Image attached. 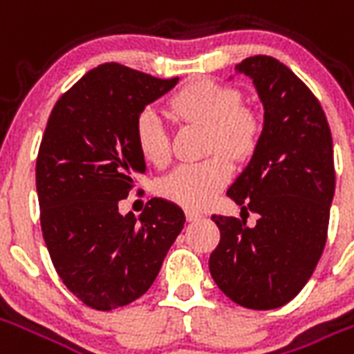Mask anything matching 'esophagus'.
I'll return each mask as SVG.
<instances>
[{
    "label": "esophagus",
    "mask_w": 354,
    "mask_h": 354,
    "mask_svg": "<svg viewBox=\"0 0 354 354\" xmlns=\"http://www.w3.org/2000/svg\"><path fill=\"white\" fill-rule=\"evenodd\" d=\"M185 218L187 222H197L201 218V212H195V210H185Z\"/></svg>",
    "instance_id": "34e87169"
}]
</instances>
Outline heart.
Here are the masks:
<instances>
[{"label": "heart", "mask_w": 354, "mask_h": 354, "mask_svg": "<svg viewBox=\"0 0 354 354\" xmlns=\"http://www.w3.org/2000/svg\"><path fill=\"white\" fill-rule=\"evenodd\" d=\"M172 109L184 121L207 127L208 151H223L233 159H241L252 151L258 123L241 108L237 91L212 81H199L172 98ZM134 136L140 153L147 162L161 167L169 161V132L157 109L140 111ZM225 155L218 153L203 162L178 167L162 178L159 192L182 207L205 208L230 182L231 162Z\"/></svg>", "instance_id": "b5f03b06"}]
</instances>
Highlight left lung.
Masks as SVG:
<instances>
[{
  "mask_svg": "<svg viewBox=\"0 0 354 354\" xmlns=\"http://www.w3.org/2000/svg\"><path fill=\"white\" fill-rule=\"evenodd\" d=\"M235 73L252 81L263 124L227 195L258 222L212 216L222 239L208 267L230 299L263 311L294 299L319 263L335 189L334 146L319 100L277 58H245Z\"/></svg>",
  "mask_w": 354,
  "mask_h": 354,
  "instance_id": "8db88e82",
  "label": "left lung"
}]
</instances>
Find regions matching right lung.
<instances>
[{"label":"right lung","mask_w":354,"mask_h":354,"mask_svg":"<svg viewBox=\"0 0 354 354\" xmlns=\"http://www.w3.org/2000/svg\"><path fill=\"white\" fill-rule=\"evenodd\" d=\"M176 83L102 64L58 98L47 121L35 165L43 239L68 290L98 311L144 296L184 230V210L161 197L140 216L119 212L146 174L136 117Z\"/></svg>","instance_id":"obj_1"}]
</instances>
